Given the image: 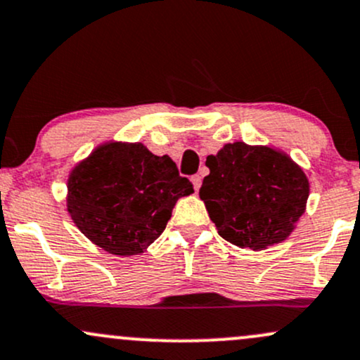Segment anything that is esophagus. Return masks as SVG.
<instances>
[{"mask_svg": "<svg viewBox=\"0 0 360 360\" xmlns=\"http://www.w3.org/2000/svg\"><path fill=\"white\" fill-rule=\"evenodd\" d=\"M191 183H193V186H195V191H198L200 186H201V176H200V174H195V176L191 177Z\"/></svg>", "mask_w": 360, "mask_h": 360, "instance_id": "1", "label": "esophagus"}]
</instances>
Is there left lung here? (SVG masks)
I'll return each mask as SVG.
<instances>
[{
	"instance_id": "8db88e82",
	"label": "left lung",
	"mask_w": 360,
	"mask_h": 360,
	"mask_svg": "<svg viewBox=\"0 0 360 360\" xmlns=\"http://www.w3.org/2000/svg\"><path fill=\"white\" fill-rule=\"evenodd\" d=\"M207 167L200 198L220 238L236 246L282 243L306 212L309 181L282 150L234 141L208 155Z\"/></svg>"
}]
</instances>
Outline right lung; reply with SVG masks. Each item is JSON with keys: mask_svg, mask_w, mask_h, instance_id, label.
Instances as JSON below:
<instances>
[{"mask_svg": "<svg viewBox=\"0 0 360 360\" xmlns=\"http://www.w3.org/2000/svg\"><path fill=\"white\" fill-rule=\"evenodd\" d=\"M193 191L169 155H153L143 143L105 141L71 169L66 208L96 246L133 256L159 238L177 200Z\"/></svg>", "mask_w": 360, "mask_h": 360, "instance_id": "obj_1", "label": "right lung"}]
</instances>
